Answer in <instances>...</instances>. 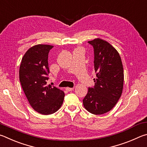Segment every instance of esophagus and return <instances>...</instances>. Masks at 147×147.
<instances>
[{
  "instance_id": "obj_1",
  "label": "esophagus",
  "mask_w": 147,
  "mask_h": 147,
  "mask_svg": "<svg viewBox=\"0 0 147 147\" xmlns=\"http://www.w3.org/2000/svg\"><path fill=\"white\" fill-rule=\"evenodd\" d=\"M66 90L67 91L69 92V91L73 90H74V88H69V87H67V88H66Z\"/></svg>"
}]
</instances>
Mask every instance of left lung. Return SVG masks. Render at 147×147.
<instances>
[{
  "label": "left lung",
  "mask_w": 147,
  "mask_h": 147,
  "mask_svg": "<svg viewBox=\"0 0 147 147\" xmlns=\"http://www.w3.org/2000/svg\"><path fill=\"white\" fill-rule=\"evenodd\" d=\"M88 43L94 48L97 78L94 79V88H88L83 102L89 112L101 115L111 110L121 96L123 67L118 51L107 41L97 38Z\"/></svg>",
  "instance_id": "left-lung-1"
}]
</instances>
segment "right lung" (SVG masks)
I'll use <instances>...</instances> for the list:
<instances>
[{
	"instance_id": "1",
	"label": "right lung",
	"mask_w": 147,
	"mask_h": 147,
	"mask_svg": "<svg viewBox=\"0 0 147 147\" xmlns=\"http://www.w3.org/2000/svg\"><path fill=\"white\" fill-rule=\"evenodd\" d=\"M53 47L48 45L31 47L23 56L19 68L20 82L28 101L33 110L43 115L57 111L64 97L63 91L47 85L48 53Z\"/></svg>"
}]
</instances>
